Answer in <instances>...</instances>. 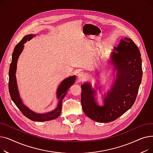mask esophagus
<instances>
[{"label":"esophagus","mask_w":153,"mask_h":153,"mask_svg":"<svg viewBox=\"0 0 153 153\" xmlns=\"http://www.w3.org/2000/svg\"><path fill=\"white\" fill-rule=\"evenodd\" d=\"M78 77L80 80H82L85 78V74L83 72H80L79 73H78Z\"/></svg>","instance_id":"esophagus-1"}]
</instances>
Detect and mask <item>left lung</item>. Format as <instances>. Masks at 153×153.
I'll use <instances>...</instances> for the list:
<instances>
[{
    "mask_svg": "<svg viewBox=\"0 0 153 153\" xmlns=\"http://www.w3.org/2000/svg\"><path fill=\"white\" fill-rule=\"evenodd\" d=\"M111 54V63L117 71V77L110 90L104 96L103 105L95 101V94L89 83L82 86L81 104L85 114L100 123L113 122L129 110L137 96L143 76L141 54L130 38L120 40Z\"/></svg>",
    "mask_w": 153,
    "mask_h": 153,
    "instance_id": "1",
    "label": "left lung"
}]
</instances>
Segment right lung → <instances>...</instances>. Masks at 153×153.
<instances>
[{"label": "right lung", "instance_id": "1", "mask_svg": "<svg viewBox=\"0 0 153 153\" xmlns=\"http://www.w3.org/2000/svg\"><path fill=\"white\" fill-rule=\"evenodd\" d=\"M35 36V35L30 34L24 36L14 48L9 73V89L12 100L24 116H25L27 118L34 122H46L57 118L60 115L62 109V100L63 98L65 97L69 88L74 83L76 76H71L63 80L58 86L56 94H57V99L59 101L57 107L53 111L46 114H37L24 105L20 97L15 73L16 70H17V61L19 56L24 48V44L27 41L30 40L32 38H33Z\"/></svg>", "mask_w": 153, "mask_h": 153}]
</instances>
